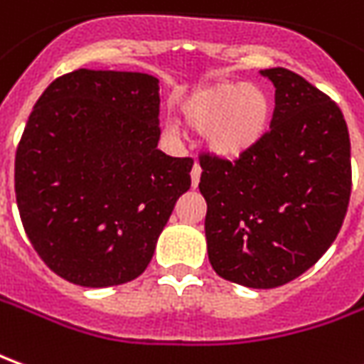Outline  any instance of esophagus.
Segmentation results:
<instances>
[{
  "label": "esophagus",
  "mask_w": 364,
  "mask_h": 364,
  "mask_svg": "<svg viewBox=\"0 0 364 364\" xmlns=\"http://www.w3.org/2000/svg\"><path fill=\"white\" fill-rule=\"evenodd\" d=\"M200 173H203V169H200V165H199V164L193 165V169H191V185H193V187H197V185H199Z\"/></svg>",
  "instance_id": "1"
}]
</instances>
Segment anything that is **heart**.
Returning <instances> with one entry per match:
<instances>
[{
  "instance_id": "1",
  "label": "heart",
  "mask_w": 364,
  "mask_h": 364,
  "mask_svg": "<svg viewBox=\"0 0 364 364\" xmlns=\"http://www.w3.org/2000/svg\"><path fill=\"white\" fill-rule=\"evenodd\" d=\"M272 98L260 85L223 80L203 86L181 106L183 122L203 132L207 146L223 157H238L252 149L266 134ZM171 132L175 128L171 126Z\"/></svg>"
}]
</instances>
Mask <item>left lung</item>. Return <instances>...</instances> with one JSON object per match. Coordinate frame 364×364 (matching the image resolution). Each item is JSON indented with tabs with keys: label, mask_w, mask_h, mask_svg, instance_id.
Wrapping results in <instances>:
<instances>
[{
	"label": "left lung",
	"mask_w": 364,
	"mask_h": 364,
	"mask_svg": "<svg viewBox=\"0 0 364 364\" xmlns=\"http://www.w3.org/2000/svg\"><path fill=\"white\" fill-rule=\"evenodd\" d=\"M276 86L270 129L228 161L200 154L208 260L220 278L278 288L319 260L350 197V141L341 108L304 76L266 68Z\"/></svg>",
	"instance_id": "1"
}]
</instances>
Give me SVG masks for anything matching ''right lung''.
Segmentation results:
<instances>
[{"mask_svg": "<svg viewBox=\"0 0 364 364\" xmlns=\"http://www.w3.org/2000/svg\"><path fill=\"white\" fill-rule=\"evenodd\" d=\"M159 136L156 76L78 68L41 94L15 154V197L57 276L108 288L146 270L193 167L159 151Z\"/></svg>", "mask_w": 364, "mask_h": 364, "instance_id": "right-lung-1", "label": "right lung"}]
</instances>
